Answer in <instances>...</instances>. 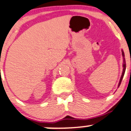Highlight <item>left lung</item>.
<instances>
[{
  "label": "left lung",
  "mask_w": 131,
  "mask_h": 131,
  "mask_svg": "<svg viewBox=\"0 0 131 131\" xmlns=\"http://www.w3.org/2000/svg\"><path fill=\"white\" fill-rule=\"evenodd\" d=\"M122 56H123V58H124V63H123V68H124V69H123L122 74V76H121L120 80H119V83H118V87H119V85H120V84H121V82H122V79H123V77H124V74H125V69H126V63H125V54H124V51L122 50Z\"/></svg>",
  "instance_id": "8db88e82"
}]
</instances>
